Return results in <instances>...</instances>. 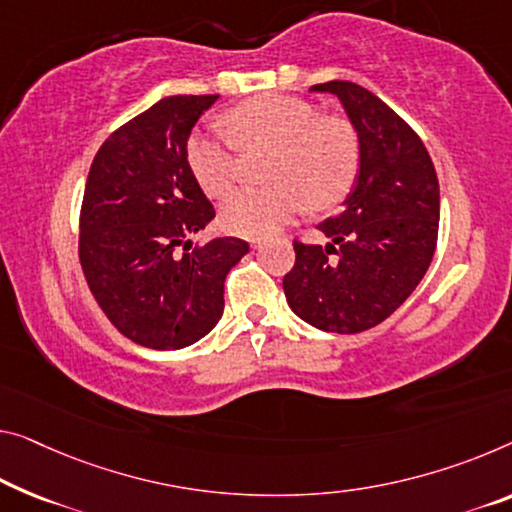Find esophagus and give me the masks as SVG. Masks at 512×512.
Instances as JSON below:
<instances>
[{
	"label": "esophagus",
	"instance_id": "34e87169",
	"mask_svg": "<svg viewBox=\"0 0 512 512\" xmlns=\"http://www.w3.org/2000/svg\"><path fill=\"white\" fill-rule=\"evenodd\" d=\"M251 245H254L256 249H261V247L265 245V242H261V240H254V242H251Z\"/></svg>",
	"mask_w": 512,
	"mask_h": 512
}]
</instances>
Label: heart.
Listing matches in <instances>:
<instances>
[{"mask_svg": "<svg viewBox=\"0 0 512 512\" xmlns=\"http://www.w3.org/2000/svg\"><path fill=\"white\" fill-rule=\"evenodd\" d=\"M229 131L199 130L187 139V164L203 192L222 199L240 178L238 144L274 146L270 187L233 194L222 208L231 233L263 238L304 210L336 206L359 174V139L348 121L320 116L311 102L293 96H258L226 116Z\"/></svg>", "mask_w": 512, "mask_h": 512, "instance_id": "b5f03b06", "label": "heart"}]
</instances>
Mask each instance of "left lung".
Segmentation results:
<instances>
[{"label": "left lung", "mask_w": 512, "mask_h": 512, "mask_svg": "<svg viewBox=\"0 0 512 512\" xmlns=\"http://www.w3.org/2000/svg\"><path fill=\"white\" fill-rule=\"evenodd\" d=\"M359 135L357 187L318 229L329 242L293 240L283 277L288 306L309 325L357 334L387 320L426 274L439 231V183L421 137L355 82H325Z\"/></svg>", "instance_id": "left-lung-1"}]
</instances>
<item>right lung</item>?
Instances as JSON below:
<instances>
[{"mask_svg":"<svg viewBox=\"0 0 512 512\" xmlns=\"http://www.w3.org/2000/svg\"><path fill=\"white\" fill-rule=\"evenodd\" d=\"M219 96H169L105 139L80 212V263L93 300L137 345L180 350L224 313V279L249 251L240 238L194 247L215 208L187 164V139Z\"/></svg>","mask_w":512,"mask_h":512,"instance_id":"1","label":"right lung"}]
</instances>
